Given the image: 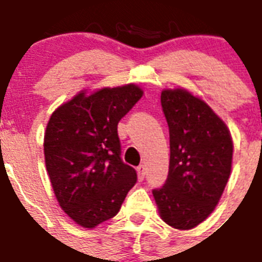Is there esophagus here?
Returning <instances> with one entry per match:
<instances>
[{
    "label": "esophagus",
    "mask_w": 262,
    "mask_h": 262,
    "mask_svg": "<svg viewBox=\"0 0 262 262\" xmlns=\"http://www.w3.org/2000/svg\"><path fill=\"white\" fill-rule=\"evenodd\" d=\"M137 176H139V181H143L145 177V166L144 165H140L137 167Z\"/></svg>",
    "instance_id": "34e87169"
}]
</instances>
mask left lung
Segmentation results:
<instances>
[{
    "instance_id": "left-lung-1",
    "label": "left lung",
    "mask_w": 262,
    "mask_h": 262,
    "mask_svg": "<svg viewBox=\"0 0 262 262\" xmlns=\"http://www.w3.org/2000/svg\"><path fill=\"white\" fill-rule=\"evenodd\" d=\"M161 104L169 126L170 162L165 184L152 193L166 224L191 229L209 217L224 192L232 139L223 119L185 89H165Z\"/></svg>"
}]
</instances>
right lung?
<instances>
[{"instance_id":"right-lung-1","label":"right lung","mask_w":262,"mask_h":262,"mask_svg":"<svg viewBox=\"0 0 262 262\" xmlns=\"http://www.w3.org/2000/svg\"><path fill=\"white\" fill-rule=\"evenodd\" d=\"M141 96L133 83L81 92L51 115L43 139L48 174L61 209L83 228L113 219L137 181L121 159L118 122Z\"/></svg>"}]
</instances>
